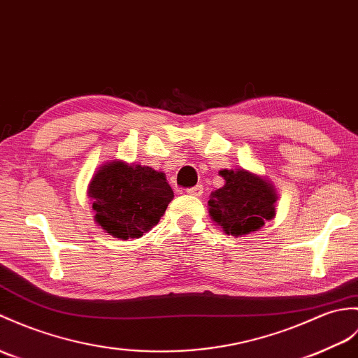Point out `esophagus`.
Here are the masks:
<instances>
[{
	"mask_svg": "<svg viewBox=\"0 0 358 358\" xmlns=\"http://www.w3.org/2000/svg\"><path fill=\"white\" fill-rule=\"evenodd\" d=\"M203 192H204V190H203V186H201V185L187 189V194H189V195H192V196H201V195H203Z\"/></svg>",
	"mask_w": 358,
	"mask_h": 358,
	"instance_id": "1",
	"label": "esophagus"
}]
</instances>
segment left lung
I'll return each instance as SVG.
<instances>
[{
    "label": "left lung",
    "mask_w": 358,
    "mask_h": 358,
    "mask_svg": "<svg viewBox=\"0 0 358 358\" xmlns=\"http://www.w3.org/2000/svg\"><path fill=\"white\" fill-rule=\"evenodd\" d=\"M220 176L226 182L213 190L207 206L224 234L247 236L274 218L279 196L271 180L243 168L222 169Z\"/></svg>",
    "instance_id": "1"
}]
</instances>
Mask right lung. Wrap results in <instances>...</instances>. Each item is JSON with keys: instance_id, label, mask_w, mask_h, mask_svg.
I'll use <instances>...</instances> for the list:
<instances>
[{"instance_id": "1", "label": "right lung", "mask_w": 358, "mask_h": 358, "mask_svg": "<svg viewBox=\"0 0 358 358\" xmlns=\"http://www.w3.org/2000/svg\"><path fill=\"white\" fill-rule=\"evenodd\" d=\"M87 194L97 226L119 239L143 236L159 224L173 198L162 171L123 160L102 164L91 177Z\"/></svg>"}]
</instances>
